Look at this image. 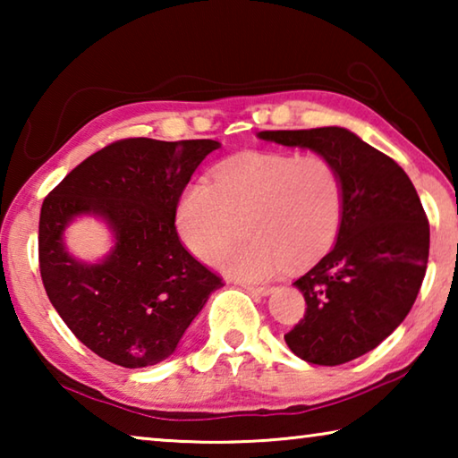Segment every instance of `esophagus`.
<instances>
[{"instance_id":"esophagus-1","label":"esophagus","mask_w":458,"mask_h":458,"mask_svg":"<svg viewBox=\"0 0 458 458\" xmlns=\"http://www.w3.org/2000/svg\"><path fill=\"white\" fill-rule=\"evenodd\" d=\"M240 286H242V289H246L248 293H254V294H262V297H265V294H270V293H273V286H268V284H252V283H240Z\"/></svg>"}]
</instances>
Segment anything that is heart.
<instances>
[{
    "instance_id": "heart-1",
    "label": "heart",
    "mask_w": 458,
    "mask_h": 458,
    "mask_svg": "<svg viewBox=\"0 0 458 458\" xmlns=\"http://www.w3.org/2000/svg\"><path fill=\"white\" fill-rule=\"evenodd\" d=\"M345 214V182L319 153H244L224 161L212 183L193 182L177 201L175 224L188 250L226 273L260 281L278 270L313 265L331 250Z\"/></svg>"
}]
</instances>
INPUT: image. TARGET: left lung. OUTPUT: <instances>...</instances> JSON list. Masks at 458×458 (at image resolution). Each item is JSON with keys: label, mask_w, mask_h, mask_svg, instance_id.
Wrapping results in <instances>:
<instances>
[{"label": "left lung", "mask_w": 458, "mask_h": 458, "mask_svg": "<svg viewBox=\"0 0 458 458\" xmlns=\"http://www.w3.org/2000/svg\"><path fill=\"white\" fill-rule=\"evenodd\" d=\"M259 137L325 155L344 175L337 242L294 281L307 309L284 335L301 360L341 366L377 347L412 309L428 262V218L404 169L352 131H260Z\"/></svg>", "instance_id": "left-lung-1"}]
</instances>
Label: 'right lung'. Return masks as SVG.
<instances>
[{
  "mask_svg": "<svg viewBox=\"0 0 458 458\" xmlns=\"http://www.w3.org/2000/svg\"><path fill=\"white\" fill-rule=\"evenodd\" d=\"M212 139H121L76 165L40 212L38 259L46 294L90 352L121 368H147L175 352L222 278L185 250L177 201ZM97 213L115 232L98 266L67 257L61 232L74 215Z\"/></svg>",
  "mask_w": 458,
  "mask_h": 458,
  "instance_id": "right-lung-1",
  "label": "right lung"
}]
</instances>
